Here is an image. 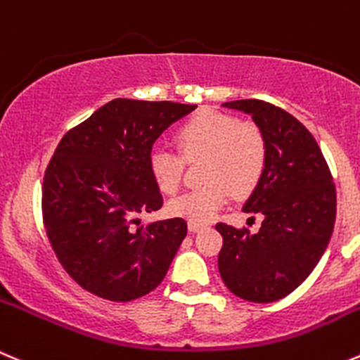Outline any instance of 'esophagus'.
<instances>
[{"instance_id": "obj_1", "label": "esophagus", "mask_w": 360, "mask_h": 360, "mask_svg": "<svg viewBox=\"0 0 360 360\" xmlns=\"http://www.w3.org/2000/svg\"><path fill=\"white\" fill-rule=\"evenodd\" d=\"M207 228V224H198V222H189V229L191 231H194V233H196V231H201V229H205Z\"/></svg>"}]
</instances>
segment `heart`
Here are the masks:
<instances>
[{"label": "heart", "mask_w": 360, "mask_h": 360, "mask_svg": "<svg viewBox=\"0 0 360 360\" xmlns=\"http://www.w3.org/2000/svg\"><path fill=\"white\" fill-rule=\"evenodd\" d=\"M174 141L186 160H198L203 186L191 189L167 203L174 217L205 224L210 221L228 194L242 198L262 182L269 164V141L256 123L214 109H201L178 125ZM153 182L164 194H173L182 184L184 160L167 148H153L148 155Z\"/></svg>", "instance_id": "heart-1"}]
</instances>
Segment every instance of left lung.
I'll return each instance as SVG.
<instances>
[{
	"mask_svg": "<svg viewBox=\"0 0 360 360\" xmlns=\"http://www.w3.org/2000/svg\"><path fill=\"white\" fill-rule=\"evenodd\" d=\"M251 115L269 141V164L244 212L262 214L258 233L219 222V272L231 293L249 302H276L306 281L323 256L336 221V187L306 127L269 102H224Z\"/></svg>",
	"mask_w": 360,
	"mask_h": 360,
	"instance_id": "1",
	"label": "left lung"
}]
</instances>
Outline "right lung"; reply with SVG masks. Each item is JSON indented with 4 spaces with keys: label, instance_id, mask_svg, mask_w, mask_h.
<instances>
[{
    "label": "right lung",
    "instance_id": "add662e5",
    "mask_svg": "<svg viewBox=\"0 0 360 360\" xmlns=\"http://www.w3.org/2000/svg\"><path fill=\"white\" fill-rule=\"evenodd\" d=\"M194 109L115 98L61 138L44 176V226L63 269L86 292L129 302L166 276L187 222L139 226V215L162 207L148 155L167 127Z\"/></svg>",
    "mask_w": 360,
    "mask_h": 360
}]
</instances>
